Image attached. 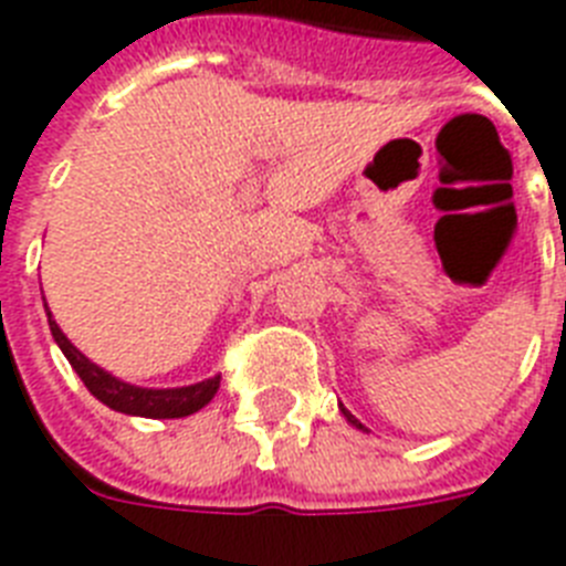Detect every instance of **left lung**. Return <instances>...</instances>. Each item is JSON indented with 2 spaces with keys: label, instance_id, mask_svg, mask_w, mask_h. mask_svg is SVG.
I'll list each match as a JSON object with an SVG mask.
<instances>
[{
  "label": "left lung",
  "instance_id": "1",
  "mask_svg": "<svg viewBox=\"0 0 566 566\" xmlns=\"http://www.w3.org/2000/svg\"><path fill=\"white\" fill-rule=\"evenodd\" d=\"M338 409H342V415H345V418H347V423H350V427H356V429H361V432H368V429H365V427H361V423H359V420H356V418H354V415H350V411H347V409H345V406H342V403H338Z\"/></svg>",
  "mask_w": 566,
  "mask_h": 566
}]
</instances>
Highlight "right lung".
Listing matches in <instances>:
<instances>
[{
    "label": "right lung",
    "instance_id": "obj_1",
    "mask_svg": "<svg viewBox=\"0 0 566 566\" xmlns=\"http://www.w3.org/2000/svg\"><path fill=\"white\" fill-rule=\"evenodd\" d=\"M46 318H49V329H52V338L57 342L63 356L70 359V365L75 368L81 382L87 386L90 395L96 397V400H102L104 406H111L113 411H122V415H137V418H187V415H192V411L205 409L212 397H216V391H219L221 377L201 379V382H196V386H180V388L130 386V382L113 377L111 370L98 368L96 361H90L87 356L81 354L78 347L63 336V329L57 327V321L52 318L49 306H46Z\"/></svg>",
    "mask_w": 566,
    "mask_h": 566
}]
</instances>
